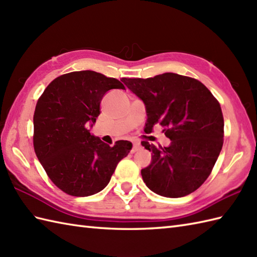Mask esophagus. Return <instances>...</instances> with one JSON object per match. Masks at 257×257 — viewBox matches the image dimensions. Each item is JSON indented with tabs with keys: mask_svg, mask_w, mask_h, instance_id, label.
<instances>
[{
	"mask_svg": "<svg viewBox=\"0 0 257 257\" xmlns=\"http://www.w3.org/2000/svg\"><path fill=\"white\" fill-rule=\"evenodd\" d=\"M141 149V146L138 144V143H136V141H134L133 143V152H136V151H138V150H140Z\"/></svg>",
	"mask_w": 257,
	"mask_h": 257,
	"instance_id": "34e87169",
	"label": "esophagus"
}]
</instances>
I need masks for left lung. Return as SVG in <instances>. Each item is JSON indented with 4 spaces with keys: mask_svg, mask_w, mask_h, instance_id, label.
<instances>
[{
    "mask_svg": "<svg viewBox=\"0 0 257 257\" xmlns=\"http://www.w3.org/2000/svg\"><path fill=\"white\" fill-rule=\"evenodd\" d=\"M121 81L145 103V133L161 125L171 140L168 147L141 143L152 152L151 163L141 170L144 182L166 198L194 192L210 176L223 146L219 101L201 81L173 73Z\"/></svg>",
    "mask_w": 257,
    "mask_h": 257,
    "instance_id": "left-lung-1",
    "label": "left lung"
}]
</instances>
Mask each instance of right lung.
<instances>
[{"instance_id": "right-lung-1", "label": "right lung", "mask_w": 257, "mask_h": 257, "mask_svg": "<svg viewBox=\"0 0 257 257\" xmlns=\"http://www.w3.org/2000/svg\"><path fill=\"white\" fill-rule=\"evenodd\" d=\"M110 89L124 86L94 70L73 72L54 79L36 103L35 154L53 183L69 195L100 192L118 162L133 148L127 140L110 147L88 129L95 124L102 97Z\"/></svg>"}]
</instances>
